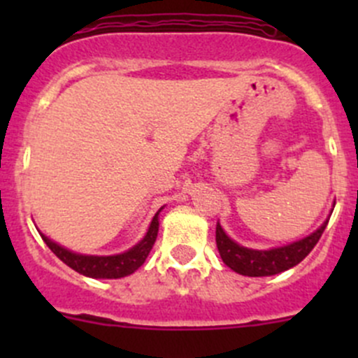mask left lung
Returning <instances> with one entry per match:
<instances>
[{
  "label": "left lung",
  "mask_w": 358,
  "mask_h": 358,
  "mask_svg": "<svg viewBox=\"0 0 358 358\" xmlns=\"http://www.w3.org/2000/svg\"><path fill=\"white\" fill-rule=\"evenodd\" d=\"M327 222H329V218L315 232L303 237V239L294 241V243L286 244V246L272 249H251L241 246V244H237L236 241L227 236L220 223H216V248H218L223 263L229 268H232L234 272L241 273V275H275V273L286 272V270L292 268V266H296L308 256V252L315 248L320 236L326 230Z\"/></svg>",
  "instance_id": "left-lung-1"
}]
</instances>
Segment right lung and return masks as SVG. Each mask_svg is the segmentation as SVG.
I'll use <instances>...</instances> for the list:
<instances>
[{
  "mask_svg": "<svg viewBox=\"0 0 358 358\" xmlns=\"http://www.w3.org/2000/svg\"><path fill=\"white\" fill-rule=\"evenodd\" d=\"M162 208L154 215L152 222H150L149 230L143 236V239L138 244H135L128 251L121 252V255H110V256H93V255H79V252L71 251V249L60 246L55 241L48 239L45 234H41L43 241L46 246L55 252L57 258L62 259L67 266L76 270L78 273L92 279H121V277L131 275L133 272L140 268L145 263L147 256H149L150 249L157 239L159 232V213Z\"/></svg>",
  "mask_w": 358,
  "mask_h": 358,
  "instance_id": "obj_1",
  "label": "right lung"
}]
</instances>
